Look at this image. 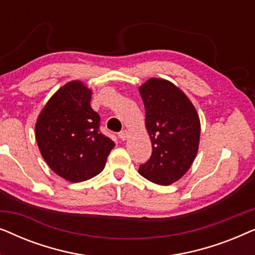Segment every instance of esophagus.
Here are the masks:
<instances>
[{"label":"esophagus","mask_w":255,"mask_h":255,"mask_svg":"<svg viewBox=\"0 0 255 255\" xmlns=\"http://www.w3.org/2000/svg\"><path fill=\"white\" fill-rule=\"evenodd\" d=\"M128 137V131H127V130L121 131L120 133H118V138H121L122 140H125V139H127Z\"/></svg>","instance_id":"esophagus-1"}]
</instances>
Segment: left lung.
I'll use <instances>...</instances> for the list:
<instances>
[{
    "label": "left lung",
    "instance_id": "obj_1",
    "mask_svg": "<svg viewBox=\"0 0 255 255\" xmlns=\"http://www.w3.org/2000/svg\"><path fill=\"white\" fill-rule=\"evenodd\" d=\"M145 106V125L152 155L139 174L168 186L188 172L200 145L201 123L194 104L168 80L152 78L139 87Z\"/></svg>",
    "mask_w": 255,
    "mask_h": 255
}]
</instances>
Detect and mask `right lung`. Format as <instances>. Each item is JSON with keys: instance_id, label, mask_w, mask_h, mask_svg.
Returning a JSON list of instances; mask_svg holds the SVG:
<instances>
[{"instance_id": "obj_1", "label": "right lung", "mask_w": 255, "mask_h": 255, "mask_svg": "<svg viewBox=\"0 0 255 255\" xmlns=\"http://www.w3.org/2000/svg\"><path fill=\"white\" fill-rule=\"evenodd\" d=\"M92 89L75 80L53 94L36 122V140L45 161L69 182L102 172L115 142L99 130L100 116L90 107Z\"/></svg>"}]
</instances>
